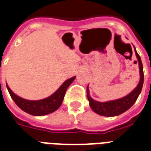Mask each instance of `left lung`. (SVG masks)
Here are the masks:
<instances>
[{
	"instance_id": "obj_1",
	"label": "left lung",
	"mask_w": 151,
	"mask_h": 151,
	"mask_svg": "<svg viewBox=\"0 0 151 151\" xmlns=\"http://www.w3.org/2000/svg\"><path fill=\"white\" fill-rule=\"evenodd\" d=\"M136 57L138 58V65H139V72H140V81L138 82V86L133 90L132 92L129 93L128 95L120 99L114 100V101H106V102H100L93 100L90 96L89 92V87L87 86V98L90 101V106L96 114L99 115L106 116V117H114L121 114L127 110H129L130 107L134 104V102L138 98V95L142 89L144 81V73L143 66L142 63L141 58L138 55L137 51L135 50Z\"/></svg>"
}]
</instances>
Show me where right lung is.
<instances>
[{
  "instance_id": "add662e5",
  "label": "right lung",
  "mask_w": 151,
  "mask_h": 151,
  "mask_svg": "<svg viewBox=\"0 0 151 151\" xmlns=\"http://www.w3.org/2000/svg\"><path fill=\"white\" fill-rule=\"evenodd\" d=\"M75 78L76 77H73L71 78L66 80L60 86L58 90L51 96L45 99L37 100V101H30V100H26V99L21 98L10 90V88L7 84H6V86H7L11 98H13L14 102L17 104V106L20 109H22L23 111L31 115L43 116L54 112L61 106L66 90L68 89V87L70 86V85L74 81Z\"/></svg>"
}]
</instances>
